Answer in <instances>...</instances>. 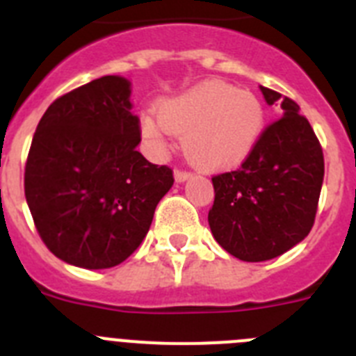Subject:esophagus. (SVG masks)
<instances>
[{"label": "esophagus", "mask_w": 356, "mask_h": 356, "mask_svg": "<svg viewBox=\"0 0 356 356\" xmlns=\"http://www.w3.org/2000/svg\"><path fill=\"white\" fill-rule=\"evenodd\" d=\"M191 178H193V175H191V172H187V171H178V169H176V171H175V180H176V184H184V181L191 180Z\"/></svg>", "instance_id": "esophagus-1"}]
</instances>
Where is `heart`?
Instances as JSON below:
<instances>
[{
  "mask_svg": "<svg viewBox=\"0 0 356 356\" xmlns=\"http://www.w3.org/2000/svg\"><path fill=\"white\" fill-rule=\"evenodd\" d=\"M159 112L140 118L144 140L159 153L181 135L184 153L205 171H221L248 159L264 127L259 97L219 80L201 81L193 89L159 103Z\"/></svg>",
  "mask_w": 356,
  "mask_h": 356,
  "instance_id": "1",
  "label": "heart"
}]
</instances>
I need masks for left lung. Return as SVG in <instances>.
<instances>
[{"label": "left lung", "instance_id": "1", "mask_svg": "<svg viewBox=\"0 0 356 356\" xmlns=\"http://www.w3.org/2000/svg\"><path fill=\"white\" fill-rule=\"evenodd\" d=\"M267 105H282V119L260 135L237 171L212 178V235L244 262H264L300 244L312 229L325 178L323 149L300 106L260 87Z\"/></svg>", "mask_w": 356, "mask_h": 356}]
</instances>
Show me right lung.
I'll list each match as a JSON object with an SVG mask.
<instances>
[{
  "label": "right lung",
  "instance_id": "obj_1",
  "mask_svg": "<svg viewBox=\"0 0 356 356\" xmlns=\"http://www.w3.org/2000/svg\"><path fill=\"white\" fill-rule=\"evenodd\" d=\"M131 83L103 76L55 99L39 121L24 196L40 238L55 257L108 269L140 246L172 171L147 162Z\"/></svg>",
  "mask_w": 356,
  "mask_h": 356
}]
</instances>
